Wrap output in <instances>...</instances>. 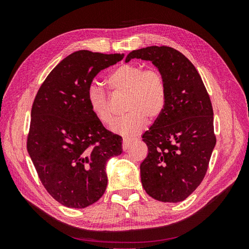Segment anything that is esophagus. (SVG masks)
<instances>
[{
	"instance_id": "obj_1",
	"label": "esophagus",
	"mask_w": 249,
	"mask_h": 249,
	"mask_svg": "<svg viewBox=\"0 0 249 249\" xmlns=\"http://www.w3.org/2000/svg\"><path fill=\"white\" fill-rule=\"evenodd\" d=\"M132 143H133V142H132L131 140H125V139H124V140L123 141V149L124 150V152H126V150L131 147Z\"/></svg>"
}]
</instances>
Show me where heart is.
Listing matches in <instances>:
<instances>
[{"instance_id": "1", "label": "heart", "mask_w": 249, "mask_h": 249, "mask_svg": "<svg viewBox=\"0 0 249 249\" xmlns=\"http://www.w3.org/2000/svg\"><path fill=\"white\" fill-rule=\"evenodd\" d=\"M113 91L125 92V111L129 112L116 119L111 125V131L124 138L137 136L146 127L147 117H159L167 103L166 82L154 67L144 69L142 65L125 63L113 71L107 78ZM87 102L95 117L104 124L113 120V112L107 92L92 83L87 89Z\"/></svg>"}]
</instances>
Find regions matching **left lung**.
Wrapping results in <instances>:
<instances>
[{
  "instance_id": "1",
  "label": "left lung",
  "mask_w": 249,
  "mask_h": 249,
  "mask_svg": "<svg viewBox=\"0 0 249 249\" xmlns=\"http://www.w3.org/2000/svg\"><path fill=\"white\" fill-rule=\"evenodd\" d=\"M152 61L166 82L167 103L143 134L148 155L140 165L146 193L163 202L186 199L205 178L216 144L213 108L195 66L178 50L161 46L131 52Z\"/></svg>"
}]
</instances>
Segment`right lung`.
<instances>
[{"mask_svg":"<svg viewBox=\"0 0 249 249\" xmlns=\"http://www.w3.org/2000/svg\"><path fill=\"white\" fill-rule=\"evenodd\" d=\"M120 54L78 51L64 58L37 91L27 149L41 184L59 203L83 209L106 191V163L122 154V137L90 110L87 89Z\"/></svg>","mask_w":249,"mask_h":249,"instance_id":"obj_1","label":"right lung"}]
</instances>
